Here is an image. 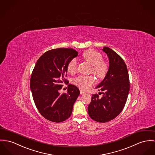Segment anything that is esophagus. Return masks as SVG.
Returning a JSON list of instances; mask_svg holds the SVG:
<instances>
[{"label":"esophagus","instance_id":"34e87169","mask_svg":"<svg viewBox=\"0 0 155 155\" xmlns=\"http://www.w3.org/2000/svg\"><path fill=\"white\" fill-rule=\"evenodd\" d=\"M80 93L81 94H84L85 93V92L83 91V90H80Z\"/></svg>","mask_w":155,"mask_h":155}]
</instances>
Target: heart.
I'll return each instance as SVG.
<instances>
[{
	"mask_svg": "<svg viewBox=\"0 0 155 155\" xmlns=\"http://www.w3.org/2000/svg\"><path fill=\"white\" fill-rule=\"evenodd\" d=\"M84 60L92 65L91 72H93L98 78H104L108 70V65L103 60L102 55L93 49L85 51L83 54ZM67 71L73 74L77 70V62L75 58L69 61L67 65ZM95 80L93 75H80L72 81L74 84L83 90L88 89L93 84Z\"/></svg>",
	"mask_w": 155,
	"mask_h": 155,
	"instance_id": "obj_1",
	"label": "heart"
}]
</instances>
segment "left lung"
Segmentation results:
<instances>
[{"instance_id":"left-lung-1","label":"left lung","mask_w":155,"mask_h":155,"mask_svg":"<svg viewBox=\"0 0 155 155\" xmlns=\"http://www.w3.org/2000/svg\"><path fill=\"white\" fill-rule=\"evenodd\" d=\"M103 51L109 58L107 74L96 88L101 97L93 94L88 107L89 116L95 121L106 123L116 118L123 110L130 90L127 66L122 58L113 50L104 47Z\"/></svg>"}]
</instances>
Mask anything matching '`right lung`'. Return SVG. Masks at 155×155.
Returning <instances> with one entry per match:
<instances>
[{
	"label": "right lung",
	"mask_w": 155,
	"mask_h": 155,
	"mask_svg": "<svg viewBox=\"0 0 155 155\" xmlns=\"http://www.w3.org/2000/svg\"><path fill=\"white\" fill-rule=\"evenodd\" d=\"M78 55L72 48H57L45 52L36 63L30 80V88L36 107L46 119L60 123L71 115L72 107L80 94L72 84L67 93L59 91L68 80L67 65Z\"/></svg>",
	"instance_id": "right-lung-1"
}]
</instances>
